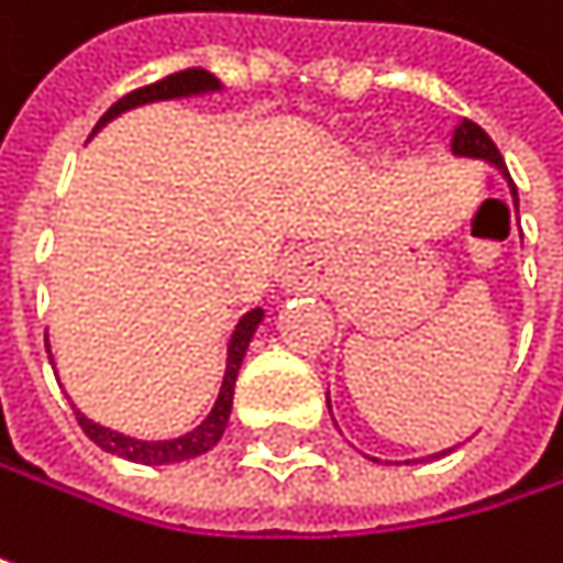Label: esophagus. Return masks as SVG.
I'll return each instance as SVG.
<instances>
[{
	"mask_svg": "<svg viewBox=\"0 0 563 563\" xmlns=\"http://www.w3.org/2000/svg\"><path fill=\"white\" fill-rule=\"evenodd\" d=\"M280 283L292 289H319L322 286V261L312 251H299L286 257L280 267Z\"/></svg>",
	"mask_w": 563,
	"mask_h": 563,
	"instance_id": "34e87169",
	"label": "esophagus"
}]
</instances>
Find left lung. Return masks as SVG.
<instances>
[{"label":"left lung","mask_w":563,"mask_h":563,"mask_svg":"<svg viewBox=\"0 0 563 563\" xmlns=\"http://www.w3.org/2000/svg\"><path fill=\"white\" fill-rule=\"evenodd\" d=\"M453 156H460V159H479V163H489L493 169L503 172V178L508 181V191H511V205L518 208V191H515V181L508 178L503 153L496 150V143L489 140V133H486L483 126H476L473 120H460V126H456V133H453ZM325 404H329V413H332L329 394H325ZM443 453H450V450H443ZM443 453H433V460L443 456ZM375 463H378V460H375Z\"/></svg>","instance_id":"8db88e82"}]
</instances>
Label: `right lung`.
Masks as SVG:
<instances>
[{"label":"right lung","instance_id":"obj_1","mask_svg":"<svg viewBox=\"0 0 563 563\" xmlns=\"http://www.w3.org/2000/svg\"><path fill=\"white\" fill-rule=\"evenodd\" d=\"M221 90H224V87H221V80H218L211 70H201V67L178 70V74H169V77H163V80H156V84H150V87H140V90L120 97V100L100 117V123L93 126V133L103 130V126H107L110 120H117L120 113L136 110V107H143V103L205 97V93H221ZM261 322H264V309H261V306H254L251 312H244V316L238 319V325H234V332H231V339H228V362H224V378H221V391L214 397V407H211L208 417H205L198 427H191L188 433L172 437V440H136V437H126V433H120V430H110V427H103V423L84 417V413L70 404L74 413H77L80 430H84L100 450H107V453H113V456H123V460H130V463H143V466H169V463H181V460H191V456L208 453V450L221 440V433H224V427H228V420H231V404H234L238 372H241V362H244L247 345H251L254 332L261 329ZM45 349L52 352L48 339H45ZM52 365H55V358H52Z\"/></svg>","mask_w":563,"mask_h":563}]
</instances>
